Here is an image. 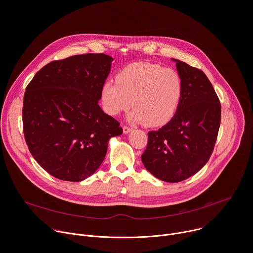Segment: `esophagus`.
Listing matches in <instances>:
<instances>
[{"mask_svg":"<svg viewBox=\"0 0 253 253\" xmlns=\"http://www.w3.org/2000/svg\"><path fill=\"white\" fill-rule=\"evenodd\" d=\"M133 129L131 128V127H129V126H124L123 127V132L125 133V134H128L129 132H131Z\"/></svg>","mask_w":253,"mask_h":253,"instance_id":"1","label":"esophagus"}]
</instances>
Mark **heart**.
<instances>
[{"label":"heart","mask_w":253,"mask_h":253,"mask_svg":"<svg viewBox=\"0 0 253 253\" xmlns=\"http://www.w3.org/2000/svg\"><path fill=\"white\" fill-rule=\"evenodd\" d=\"M182 93L183 82L175 70L135 62L119 72L116 82L108 80L103 84L101 98L108 114L116 116L132 104V122L161 127L174 117Z\"/></svg>","instance_id":"b5f03b06"}]
</instances>
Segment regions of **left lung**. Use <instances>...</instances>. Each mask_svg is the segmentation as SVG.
I'll return each mask as SVG.
<instances>
[{"instance_id": "left-lung-1", "label": "left lung", "mask_w": 253, "mask_h": 253, "mask_svg": "<svg viewBox=\"0 0 253 253\" xmlns=\"http://www.w3.org/2000/svg\"><path fill=\"white\" fill-rule=\"evenodd\" d=\"M176 62L183 93L174 117L157 131L148 132L147 147L141 156L145 168L162 181H183L209 160L221 120V106L203 72Z\"/></svg>"}]
</instances>
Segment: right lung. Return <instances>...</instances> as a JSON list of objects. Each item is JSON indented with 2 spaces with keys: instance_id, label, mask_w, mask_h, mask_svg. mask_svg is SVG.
Listing matches in <instances>:
<instances>
[{
  "instance_id": "1",
  "label": "right lung",
  "mask_w": 253,
  "mask_h": 253,
  "mask_svg": "<svg viewBox=\"0 0 253 253\" xmlns=\"http://www.w3.org/2000/svg\"><path fill=\"white\" fill-rule=\"evenodd\" d=\"M113 58L84 54L44 66L26 88L23 129L28 148L52 176L79 182L103 162L123 130L98 102Z\"/></svg>"
}]
</instances>
